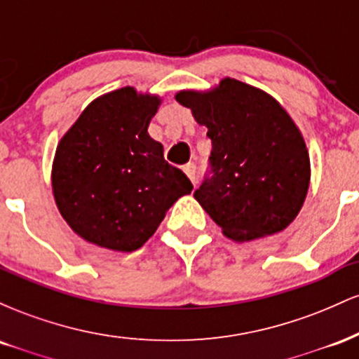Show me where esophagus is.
<instances>
[{
    "mask_svg": "<svg viewBox=\"0 0 359 359\" xmlns=\"http://www.w3.org/2000/svg\"><path fill=\"white\" fill-rule=\"evenodd\" d=\"M184 172H185V175L191 179V182L196 185V165H194V163H187V165L184 167Z\"/></svg>",
    "mask_w": 359,
    "mask_h": 359,
    "instance_id": "1",
    "label": "esophagus"
}]
</instances>
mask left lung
<instances>
[{"instance_id":"1","label":"left lung","mask_w":359,"mask_h":359,"mask_svg":"<svg viewBox=\"0 0 359 359\" xmlns=\"http://www.w3.org/2000/svg\"><path fill=\"white\" fill-rule=\"evenodd\" d=\"M177 102L208 128L212 177L194 192L222 234L236 243L271 236L297 217L311 184V158L299 126L265 90L224 77Z\"/></svg>"}]
</instances>
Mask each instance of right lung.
I'll return each instance as SVG.
<instances>
[{"mask_svg":"<svg viewBox=\"0 0 359 359\" xmlns=\"http://www.w3.org/2000/svg\"><path fill=\"white\" fill-rule=\"evenodd\" d=\"M162 97L126 88L90 101L57 145L52 192L57 209L82 240L131 251L154 236L191 180L163 160L148 135Z\"/></svg>","mask_w":359,"mask_h":359,"instance_id":"obj_1","label":"right lung"}]
</instances>
